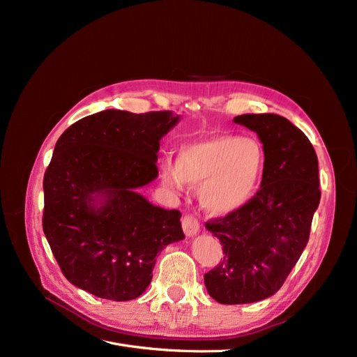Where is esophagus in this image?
I'll return each mask as SVG.
<instances>
[{"instance_id": "esophagus-1", "label": "esophagus", "mask_w": 357, "mask_h": 357, "mask_svg": "<svg viewBox=\"0 0 357 357\" xmlns=\"http://www.w3.org/2000/svg\"><path fill=\"white\" fill-rule=\"evenodd\" d=\"M181 226H183V231H185L186 236H193L199 232V222L195 215H192V214H188L183 218Z\"/></svg>"}]
</instances>
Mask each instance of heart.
Masks as SVG:
<instances>
[{
	"label": "heart",
	"mask_w": 357,
	"mask_h": 357,
	"mask_svg": "<svg viewBox=\"0 0 357 357\" xmlns=\"http://www.w3.org/2000/svg\"><path fill=\"white\" fill-rule=\"evenodd\" d=\"M264 167L265 150L257 139L215 135L183 146L176 165H162V180L176 189L185 183L201 188L202 207L213 215H228L253 198Z\"/></svg>",
	"instance_id": "heart-1"
}]
</instances>
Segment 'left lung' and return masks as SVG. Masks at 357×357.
I'll return each instance as SVG.
<instances>
[{"mask_svg": "<svg viewBox=\"0 0 357 357\" xmlns=\"http://www.w3.org/2000/svg\"><path fill=\"white\" fill-rule=\"evenodd\" d=\"M265 150L261 189L243 208L205 223L223 261L204 275L208 295L226 305L252 304L283 286L310 238L319 202V160L307 135L286 117L241 114Z\"/></svg>", "mask_w": 357, "mask_h": 357, "instance_id": "left-lung-1", "label": "left lung"}]
</instances>
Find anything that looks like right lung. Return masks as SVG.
<instances>
[{"label":"right lung","mask_w":357,"mask_h":357,"mask_svg":"<svg viewBox=\"0 0 357 357\" xmlns=\"http://www.w3.org/2000/svg\"><path fill=\"white\" fill-rule=\"evenodd\" d=\"M178 121L169 110L113 109L59 137L43 180V231L74 286L102 299H135L152 282L156 256L185 238L181 213L137 190L158 177L159 142Z\"/></svg>","instance_id":"1"}]
</instances>
